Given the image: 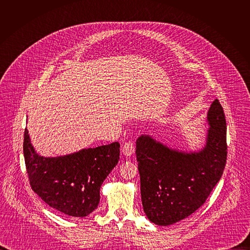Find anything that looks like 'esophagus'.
I'll return each instance as SVG.
<instances>
[{"instance_id": "1", "label": "esophagus", "mask_w": 250, "mask_h": 250, "mask_svg": "<svg viewBox=\"0 0 250 250\" xmlns=\"http://www.w3.org/2000/svg\"><path fill=\"white\" fill-rule=\"evenodd\" d=\"M123 153L125 156H130L134 153V144L132 141H127L125 144L124 147H123Z\"/></svg>"}]
</instances>
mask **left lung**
<instances>
[{
  "instance_id": "8db88e82",
  "label": "left lung",
  "mask_w": 250,
  "mask_h": 250,
  "mask_svg": "<svg viewBox=\"0 0 250 250\" xmlns=\"http://www.w3.org/2000/svg\"><path fill=\"white\" fill-rule=\"evenodd\" d=\"M207 119V144L199 152L171 149L145 134L136 140L142 207L155 225L166 227L192 215L221 179L228 145L226 117L218 99Z\"/></svg>"
}]
</instances>
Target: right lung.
Returning <instances> with one entry per match:
<instances>
[{"label":"right lung","instance_id":"add662e5","mask_svg":"<svg viewBox=\"0 0 250 250\" xmlns=\"http://www.w3.org/2000/svg\"><path fill=\"white\" fill-rule=\"evenodd\" d=\"M120 144L43 157L34 151L27 129L23 156L31 189L51 208L72 217H87L97 208L102 183L120 159Z\"/></svg>","mask_w":250,"mask_h":250}]
</instances>
